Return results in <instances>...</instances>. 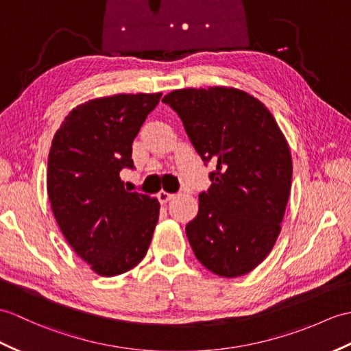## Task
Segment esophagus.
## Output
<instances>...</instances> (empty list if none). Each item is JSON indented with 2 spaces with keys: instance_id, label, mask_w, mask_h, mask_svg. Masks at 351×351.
I'll return each mask as SVG.
<instances>
[{
  "instance_id": "1",
  "label": "esophagus",
  "mask_w": 351,
  "mask_h": 351,
  "mask_svg": "<svg viewBox=\"0 0 351 351\" xmlns=\"http://www.w3.org/2000/svg\"><path fill=\"white\" fill-rule=\"evenodd\" d=\"M172 197H173V194H170V193H167V191H160V193L157 194V199L160 200V203H167Z\"/></svg>"
}]
</instances>
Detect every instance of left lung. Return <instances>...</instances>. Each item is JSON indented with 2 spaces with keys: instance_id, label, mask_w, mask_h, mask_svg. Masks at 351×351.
<instances>
[{
  "instance_id": "left-lung-1",
  "label": "left lung",
  "mask_w": 351,
  "mask_h": 351,
  "mask_svg": "<svg viewBox=\"0 0 351 351\" xmlns=\"http://www.w3.org/2000/svg\"><path fill=\"white\" fill-rule=\"evenodd\" d=\"M162 103L181 118L205 165L217 166L185 227L194 254L224 278L247 275L281 232L293 173L286 137L262 101L236 88L176 89Z\"/></svg>"
}]
</instances>
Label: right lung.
<instances>
[{"label":"right lung","mask_w":351,"mask_h":351,"mask_svg":"<svg viewBox=\"0 0 351 351\" xmlns=\"http://www.w3.org/2000/svg\"><path fill=\"white\" fill-rule=\"evenodd\" d=\"M161 93L117 94L73 109L47 158V195L76 254L101 276L142 262L158 223L156 197L128 193L119 173L133 169L132 145Z\"/></svg>","instance_id":"right-lung-1"}]
</instances>
